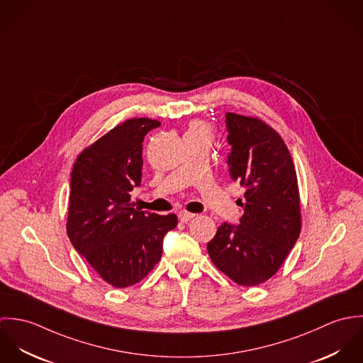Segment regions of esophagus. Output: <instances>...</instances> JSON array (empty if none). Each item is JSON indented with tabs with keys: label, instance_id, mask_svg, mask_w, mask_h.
Returning a JSON list of instances; mask_svg holds the SVG:
<instances>
[{
	"label": "esophagus",
	"instance_id": "obj_1",
	"mask_svg": "<svg viewBox=\"0 0 363 363\" xmlns=\"http://www.w3.org/2000/svg\"><path fill=\"white\" fill-rule=\"evenodd\" d=\"M194 216H196V213H191V212H187V211H180V212H179V219H180V222H183V223L191 220Z\"/></svg>",
	"mask_w": 363,
	"mask_h": 363
}]
</instances>
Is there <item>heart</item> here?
<instances>
[{
	"label": "heart",
	"mask_w": 363,
	"mask_h": 363,
	"mask_svg": "<svg viewBox=\"0 0 363 363\" xmlns=\"http://www.w3.org/2000/svg\"><path fill=\"white\" fill-rule=\"evenodd\" d=\"M186 133H190V134H203V135H211L209 133V128L204 123H200V121H196V123H191L189 130Z\"/></svg>",
	"instance_id": "heart-1"
}]
</instances>
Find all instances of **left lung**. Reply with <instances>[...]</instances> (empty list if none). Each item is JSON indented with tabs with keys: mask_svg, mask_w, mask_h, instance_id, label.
<instances>
[{
	"mask_svg": "<svg viewBox=\"0 0 363 363\" xmlns=\"http://www.w3.org/2000/svg\"><path fill=\"white\" fill-rule=\"evenodd\" d=\"M230 177L246 187L240 225L222 223L208 242L215 267L242 286L269 279L295 246L301 199L295 164L281 135L257 117L226 113Z\"/></svg>",
	"mask_w": 363,
	"mask_h": 363,
	"instance_id": "left-lung-1",
	"label": "left lung"
}]
</instances>
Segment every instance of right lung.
<instances>
[{"instance_id": "obj_1", "label": "right lung", "mask_w": 363, "mask_h": 363, "mask_svg": "<svg viewBox=\"0 0 363 363\" xmlns=\"http://www.w3.org/2000/svg\"><path fill=\"white\" fill-rule=\"evenodd\" d=\"M160 123L130 118L85 148L71 173L67 233L75 250L114 288L144 279L162 257L174 213L157 215L130 203L143 176L144 137Z\"/></svg>"}]
</instances>
